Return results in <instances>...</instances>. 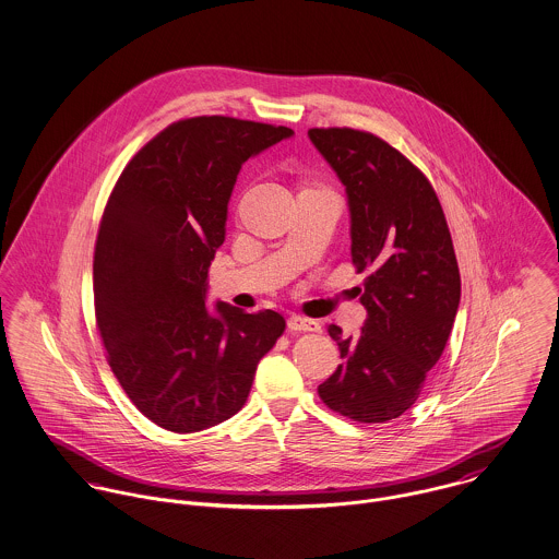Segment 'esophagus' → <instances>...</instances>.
Returning <instances> with one entry per match:
<instances>
[{
    "instance_id": "esophagus-1",
    "label": "esophagus",
    "mask_w": 559,
    "mask_h": 559,
    "mask_svg": "<svg viewBox=\"0 0 559 559\" xmlns=\"http://www.w3.org/2000/svg\"><path fill=\"white\" fill-rule=\"evenodd\" d=\"M287 328L294 332H319L321 330V325L314 319L302 317V314H289Z\"/></svg>"
}]
</instances>
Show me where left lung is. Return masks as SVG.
Returning a JSON list of instances; mask_svg holds the SVG:
<instances>
[{
	"label": "left lung",
	"mask_w": 559,
	"mask_h": 559,
	"mask_svg": "<svg viewBox=\"0 0 559 559\" xmlns=\"http://www.w3.org/2000/svg\"><path fill=\"white\" fill-rule=\"evenodd\" d=\"M309 139L345 187L352 259L369 270L362 332L328 328L343 362L317 390L352 420L385 423L416 403L450 336L461 302L452 238L433 187L392 145L352 128Z\"/></svg>",
	"instance_id": "1"
}]
</instances>
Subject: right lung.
<instances>
[{"label": "right lung", "mask_w": 559, "mask_h": 559, "mask_svg": "<svg viewBox=\"0 0 559 559\" xmlns=\"http://www.w3.org/2000/svg\"><path fill=\"white\" fill-rule=\"evenodd\" d=\"M294 136L285 126L210 116L171 124L128 165L94 252L96 321L136 409L174 433L236 416L285 319L207 302L242 165Z\"/></svg>", "instance_id": "obj_1"}]
</instances>
